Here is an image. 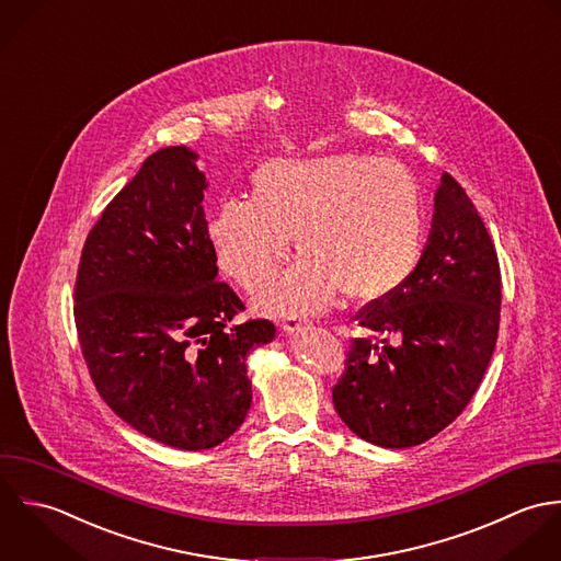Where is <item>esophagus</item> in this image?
Masks as SVG:
<instances>
[{"mask_svg":"<svg viewBox=\"0 0 561 561\" xmlns=\"http://www.w3.org/2000/svg\"><path fill=\"white\" fill-rule=\"evenodd\" d=\"M304 325H308V319L306 317H299V314H293V317H288V319H284L282 321V330L286 332V334H293V332H297V330H301Z\"/></svg>","mask_w":561,"mask_h":561,"instance_id":"34e87169","label":"esophagus"}]
</instances>
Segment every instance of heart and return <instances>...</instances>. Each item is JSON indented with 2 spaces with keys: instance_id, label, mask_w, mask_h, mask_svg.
Instances as JSON below:
<instances>
[{
  "instance_id": "obj_1",
  "label": "heart",
  "mask_w": 561,
  "mask_h": 561,
  "mask_svg": "<svg viewBox=\"0 0 561 561\" xmlns=\"http://www.w3.org/2000/svg\"><path fill=\"white\" fill-rule=\"evenodd\" d=\"M425 208L416 178L394 160L366 153L273 158L249 184V199H225L208 240L227 277L253 293L286 260L293 268L266 286L257 308L275 314L317 312L337 293L375 301L416 271Z\"/></svg>"
}]
</instances>
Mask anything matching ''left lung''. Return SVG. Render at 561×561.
<instances>
[{"label": "left lung", "mask_w": 561, "mask_h": 561, "mask_svg": "<svg viewBox=\"0 0 561 561\" xmlns=\"http://www.w3.org/2000/svg\"><path fill=\"white\" fill-rule=\"evenodd\" d=\"M332 397L362 440L423 445L450 425L477 392L501 321L494 242L466 191L445 173L430 242L412 277L355 314Z\"/></svg>", "instance_id": "8db88e82"}]
</instances>
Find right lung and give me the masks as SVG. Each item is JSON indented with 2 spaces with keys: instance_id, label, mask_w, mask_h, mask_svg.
Returning <instances> with one entry per match:
<instances>
[{
  "instance_id": "1",
  "label": "right lung",
  "mask_w": 561,
  "mask_h": 561,
  "mask_svg": "<svg viewBox=\"0 0 561 561\" xmlns=\"http://www.w3.org/2000/svg\"><path fill=\"white\" fill-rule=\"evenodd\" d=\"M197 153H151L87 236L76 328L100 397L147 438L182 450L227 440L251 405L247 355L275 337L219 277Z\"/></svg>"
}]
</instances>
